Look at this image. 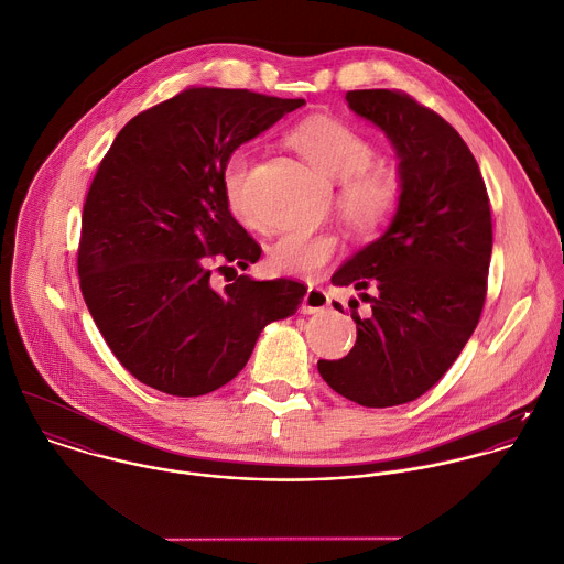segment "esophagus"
I'll use <instances>...</instances> for the list:
<instances>
[{
    "label": "esophagus",
    "instance_id": "34e87169",
    "mask_svg": "<svg viewBox=\"0 0 564 564\" xmlns=\"http://www.w3.org/2000/svg\"><path fill=\"white\" fill-rule=\"evenodd\" d=\"M329 305H332V299L323 288H310L303 299L301 310H303V314H316V312L327 310Z\"/></svg>",
    "mask_w": 564,
    "mask_h": 564
}]
</instances>
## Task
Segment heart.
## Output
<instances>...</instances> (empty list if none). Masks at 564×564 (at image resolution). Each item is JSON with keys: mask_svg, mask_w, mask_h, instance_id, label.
<instances>
[{"mask_svg": "<svg viewBox=\"0 0 564 564\" xmlns=\"http://www.w3.org/2000/svg\"><path fill=\"white\" fill-rule=\"evenodd\" d=\"M303 159L329 181L339 183L338 209L346 225L359 232H375L390 220L401 198V181L383 167H368L375 159L372 143L336 117L314 115L290 137ZM248 156L232 152L223 172L228 207L246 214ZM339 250L334 230H288L265 254V265L283 276H316Z\"/></svg>", "mask_w": 564, "mask_h": 564, "instance_id": "b5f03b06", "label": "heart"}]
</instances>
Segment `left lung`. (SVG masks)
<instances>
[{"label":"left lung","instance_id":"obj_1","mask_svg":"<svg viewBox=\"0 0 564 564\" xmlns=\"http://www.w3.org/2000/svg\"><path fill=\"white\" fill-rule=\"evenodd\" d=\"M346 102L390 139L401 198L383 235L332 276L355 288L370 312L359 316L357 299L348 301L355 346L341 359H321L318 372L364 408H392L436 386L479 323L490 205L475 156L441 115L388 89L348 91Z\"/></svg>","mask_w":564,"mask_h":564}]
</instances>
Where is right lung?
<instances>
[{
    "instance_id": "right-lung-1",
    "label": "right lung",
    "mask_w": 564,
    "mask_h": 564,
    "mask_svg": "<svg viewBox=\"0 0 564 564\" xmlns=\"http://www.w3.org/2000/svg\"><path fill=\"white\" fill-rule=\"evenodd\" d=\"M305 100L187 89L132 117L87 194L78 274L119 364L141 383L200 397L228 383L265 325L296 314L307 288L235 281L216 292L212 259L254 263L261 248L228 209L230 154ZM220 265V268H226Z\"/></svg>"
}]
</instances>
